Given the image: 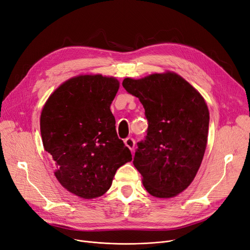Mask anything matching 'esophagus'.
Instances as JSON below:
<instances>
[{"label": "esophagus", "instance_id": "34e87169", "mask_svg": "<svg viewBox=\"0 0 250 250\" xmlns=\"http://www.w3.org/2000/svg\"><path fill=\"white\" fill-rule=\"evenodd\" d=\"M125 144L126 147H128L129 150H134L135 148V140L133 138H127L125 140Z\"/></svg>", "mask_w": 250, "mask_h": 250}]
</instances>
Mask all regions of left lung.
Returning a JSON list of instances; mask_svg holds the SVG:
<instances>
[{"label": "left lung", "mask_w": 250, "mask_h": 250, "mask_svg": "<svg viewBox=\"0 0 250 250\" xmlns=\"http://www.w3.org/2000/svg\"><path fill=\"white\" fill-rule=\"evenodd\" d=\"M124 88L145 108L148 133L138 143L134 166L152 196L172 198L186 190L208 144L209 111L202 95L180 74L167 70L126 78Z\"/></svg>", "instance_id": "1"}]
</instances>
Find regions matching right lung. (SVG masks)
<instances>
[{"mask_svg": "<svg viewBox=\"0 0 250 250\" xmlns=\"http://www.w3.org/2000/svg\"><path fill=\"white\" fill-rule=\"evenodd\" d=\"M118 89L113 77L79 74L62 83L42 109L41 135L55 161L54 175L80 198L102 196L117 168L132 160L110 110Z\"/></svg>", "mask_w": 250, "mask_h": 250, "instance_id": "obj_1", "label": "right lung"}]
</instances>
